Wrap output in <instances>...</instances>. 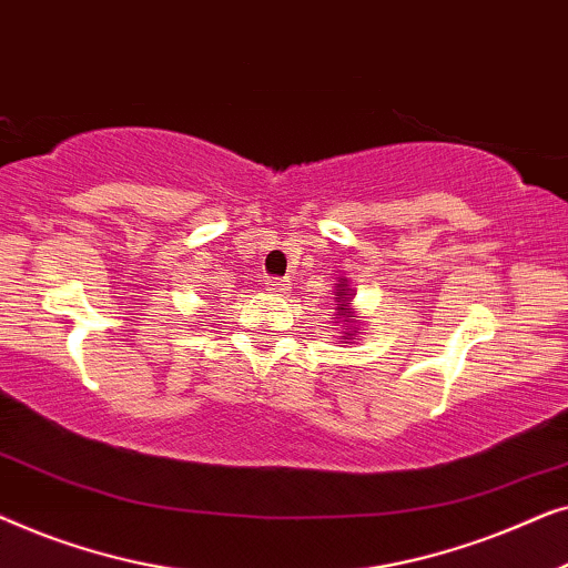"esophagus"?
Here are the masks:
<instances>
[{
  "label": "esophagus",
  "mask_w": 568,
  "mask_h": 568,
  "mask_svg": "<svg viewBox=\"0 0 568 568\" xmlns=\"http://www.w3.org/2000/svg\"><path fill=\"white\" fill-rule=\"evenodd\" d=\"M266 290L274 292V294H282L290 290V284L284 282V278H266Z\"/></svg>",
  "instance_id": "1"
}]
</instances>
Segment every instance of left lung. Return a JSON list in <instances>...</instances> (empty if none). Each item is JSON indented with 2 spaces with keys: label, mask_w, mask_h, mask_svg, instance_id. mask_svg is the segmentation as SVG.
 I'll return each instance as SVG.
<instances>
[{
  "label": "left lung",
  "mask_w": 568,
  "mask_h": 568,
  "mask_svg": "<svg viewBox=\"0 0 568 568\" xmlns=\"http://www.w3.org/2000/svg\"><path fill=\"white\" fill-rule=\"evenodd\" d=\"M333 294H336V323L344 328V336H338L344 344H352L354 338H359L362 333V323H359V315H356L354 310V290L348 286L346 278H338L336 290H333Z\"/></svg>",
  "instance_id": "1"
}]
</instances>
